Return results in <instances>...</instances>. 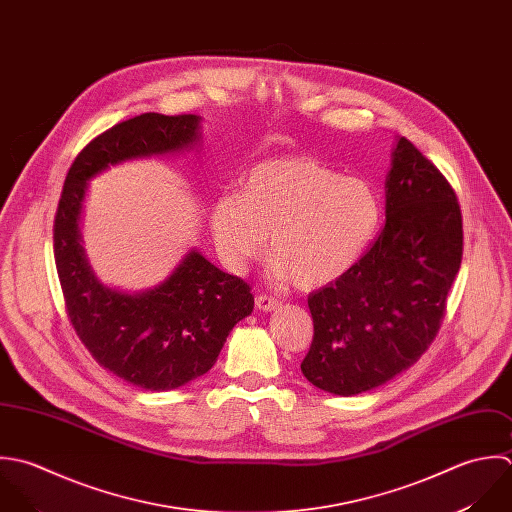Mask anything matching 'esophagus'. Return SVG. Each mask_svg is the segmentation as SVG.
<instances>
[{
    "label": "esophagus",
    "mask_w": 512,
    "mask_h": 512,
    "mask_svg": "<svg viewBox=\"0 0 512 512\" xmlns=\"http://www.w3.org/2000/svg\"><path fill=\"white\" fill-rule=\"evenodd\" d=\"M256 308H258L260 312H274V310L280 308V302L274 300V298H270V296H266V294H262V296L256 298Z\"/></svg>",
    "instance_id": "34e87169"
}]
</instances>
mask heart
Instances as JSON below:
<instances>
[{"instance_id":"b5f03b06","label":"heart","mask_w":512,"mask_h":512,"mask_svg":"<svg viewBox=\"0 0 512 512\" xmlns=\"http://www.w3.org/2000/svg\"><path fill=\"white\" fill-rule=\"evenodd\" d=\"M381 218L373 188L314 159H270L252 167L242 192H222L208 226L222 264L244 272L268 246L270 274L300 290L341 278L371 242Z\"/></svg>"}]
</instances>
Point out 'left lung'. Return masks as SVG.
<instances>
[{"label": "left lung", "mask_w": 512, "mask_h": 512, "mask_svg": "<svg viewBox=\"0 0 512 512\" xmlns=\"http://www.w3.org/2000/svg\"><path fill=\"white\" fill-rule=\"evenodd\" d=\"M463 220L455 190L405 137L385 176V226L336 282L312 292L314 341L306 379L357 395L409 369L435 340L461 268Z\"/></svg>", "instance_id": "8db88e82"}]
</instances>
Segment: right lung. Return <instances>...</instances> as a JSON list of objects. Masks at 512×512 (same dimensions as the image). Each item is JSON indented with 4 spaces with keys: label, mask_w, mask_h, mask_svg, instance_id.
<instances>
[{
    "label": "right lung",
    "mask_w": 512,
    "mask_h": 512,
    "mask_svg": "<svg viewBox=\"0 0 512 512\" xmlns=\"http://www.w3.org/2000/svg\"><path fill=\"white\" fill-rule=\"evenodd\" d=\"M200 123L198 115L145 113L99 135L67 172L53 224L55 266L79 340L99 365L147 391H169L204 375L232 328L252 314L254 296L244 280L196 248L143 292L103 284L83 248V202L91 178L111 167L198 149Z\"/></svg>",
    "instance_id": "add662e5"
}]
</instances>
